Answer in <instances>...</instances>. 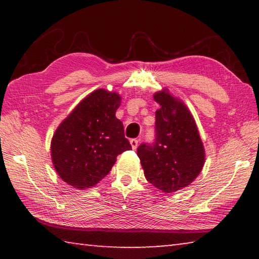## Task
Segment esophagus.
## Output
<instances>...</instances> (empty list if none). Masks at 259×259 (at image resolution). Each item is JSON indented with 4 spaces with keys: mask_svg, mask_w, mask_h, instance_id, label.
<instances>
[{
    "mask_svg": "<svg viewBox=\"0 0 259 259\" xmlns=\"http://www.w3.org/2000/svg\"><path fill=\"white\" fill-rule=\"evenodd\" d=\"M130 144H131V147H133L134 150H136V148H137V146H138V139H136V138L130 139Z\"/></svg>",
    "mask_w": 259,
    "mask_h": 259,
    "instance_id": "esophagus-1",
    "label": "esophagus"
}]
</instances>
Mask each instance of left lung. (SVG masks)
<instances>
[{"label": "left lung", "instance_id": "obj_1", "mask_svg": "<svg viewBox=\"0 0 259 259\" xmlns=\"http://www.w3.org/2000/svg\"><path fill=\"white\" fill-rule=\"evenodd\" d=\"M160 104L155 112V138L143 143L137 155L145 177L163 193L188 186L204 164V150L192 114L169 93L154 95Z\"/></svg>", "mask_w": 259, "mask_h": 259}]
</instances>
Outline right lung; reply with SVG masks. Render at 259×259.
Returning a JSON list of instances; mask_svg holds the SVG:
<instances>
[{"mask_svg":"<svg viewBox=\"0 0 259 259\" xmlns=\"http://www.w3.org/2000/svg\"><path fill=\"white\" fill-rule=\"evenodd\" d=\"M120 103L117 94L98 89L61 122L52 137L51 157L64 182L78 190L94 186L111 171L117 155L131 150L115 116Z\"/></svg>","mask_w":259,"mask_h":259,"instance_id":"add662e5","label":"right lung"}]
</instances>
